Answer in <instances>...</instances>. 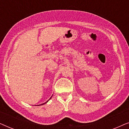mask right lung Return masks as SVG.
I'll use <instances>...</instances> for the list:
<instances>
[{
	"label": "right lung",
	"instance_id": "1",
	"mask_svg": "<svg viewBox=\"0 0 129 129\" xmlns=\"http://www.w3.org/2000/svg\"><path fill=\"white\" fill-rule=\"evenodd\" d=\"M52 97H51V98H50V99H49V100H50V99H51V98H52ZM49 100H47V102H45V103H43V104H42V105H44V104H45V103H47V102H48V101H49Z\"/></svg>",
	"mask_w": 129,
	"mask_h": 129
}]
</instances>
